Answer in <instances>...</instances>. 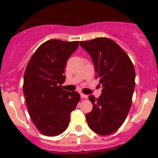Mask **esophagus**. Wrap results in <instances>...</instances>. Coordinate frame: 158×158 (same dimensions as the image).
Here are the masks:
<instances>
[{
	"label": "esophagus",
	"mask_w": 158,
	"mask_h": 158,
	"mask_svg": "<svg viewBox=\"0 0 158 158\" xmlns=\"http://www.w3.org/2000/svg\"><path fill=\"white\" fill-rule=\"evenodd\" d=\"M80 95H81V98H88V95H85V94H83V93H81Z\"/></svg>",
	"instance_id": "esophagus-1"
}]
</instances>
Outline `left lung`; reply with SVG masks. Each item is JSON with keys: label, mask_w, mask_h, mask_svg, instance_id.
<instances>
[{"label": "left lung", "mask_w": 158, "mask_h": 158, "mask_svg": "<svg viewBox=\"0 0 158 158\" xmlns=\"http://www.w3.org/2000/svg\"><path fill=\"white\" fill-rule=\"evenodd\" d=\"M80 46L90 55L95 77L99 78L102 87L98 98L89 96L93 108L86 114V121L95 133L110 135L122 126L130 110L135 85V68L126 52L109 38L81 41Z\"/></svg>", "instance_id": "8db88e82"}]
</instances>
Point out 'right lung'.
<instances>
[{
  "label": "right lung",
  "instance_id": "1",
  "mask_svg": "<svg viewBox=\"0 0 158 158\" xmlns=\"http://www.w3.org/2000/svg\"><path fill=\"white\" fill-rule=\"evenodd\" d=\"M79 41L49 40L35 51L25 69L23 91L32 122L41 134L56 136L68 128L80 100L77 92L62 89L65 68Z\"/></svg>",
  "mask_w": 158,
  "mask_h": 158
}]
</instances>
